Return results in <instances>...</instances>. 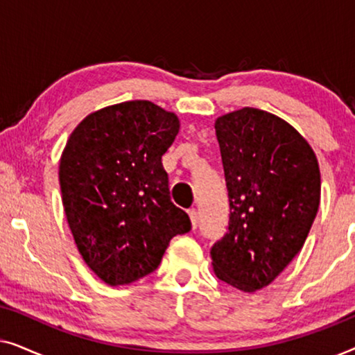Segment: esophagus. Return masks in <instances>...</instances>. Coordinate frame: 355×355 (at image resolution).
<instances>
[{
    "label": "esophagus",
    "mask_w": 355,
    "mask_h": 355,
    "mask_svg": "<svg viewBox=\"0 0 355 355\" xmlns=\"http://www.w3.org/2000/svg\"><path fill=\"white\" fill-rule=\"evenodd\" d=\"M187 213H189V218H191L192 230H196V227H197V223H198V211L196 210V208H191V210H189Z\"/></svg>",
    "instance_id": "obj_1"
}]
</instances>
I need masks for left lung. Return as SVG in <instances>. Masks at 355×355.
Wrapping results in <instances>:
<instances>
[{
    "label": "left lung",
    "instance_id": "1",
    "mask_svg": "<svg viewBox=\"0 0 355 355\" xmlns=\"http://www.w3.org/2000/svg\"><path fill=\"white\" fill-rule=\"evenodd\" d=\"M230 227L211 247L215 275L242 293L270 286L299 254L320 207L313 148L288 121L245 108L216 118Z\"/></svg>",
    "mask_w": 355,
    "mask_h": 355
}]
</instances>
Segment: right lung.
<instances>
[{"mask_svg": "<svg viewBox=\"0 0 355 355\" xmlns=\"http://www.w3.org/2000/svg\"><path fill=\"white\" fill-rule=\"evenodd\" d=\"M179 118L148 100L123 101L85 116L60 158L67 225L87 266L108 286L152 273L191 220L171 202L162 157Z\"/></svg>", "mask_w": 355, "mask_h": 355, "instance_id": "add662e5", "label": "right lung"}]
</instances>
